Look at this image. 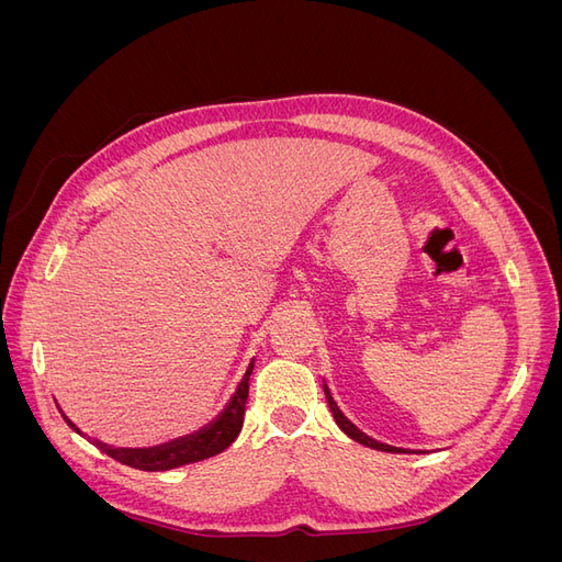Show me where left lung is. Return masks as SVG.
I'll return each mask as SVG.
<instances>
[{
  "label": "left lung",
  "instance_id": "1",
  "mask_svg": "<svg viewBox=\"0 0 562 562\" xmlns=\"http://www.w3.org/2000/svg\"><path fill=\"white\" fill-rule=\"evenodd\" d=\"M323 391H326V398H328V405H330V413H333V417H335V422H337V427L342 429L349 438H353L356 443H361V446H366V448H372V450H382V452H422V450H405V448H394V446H386V443H380V440H375V438H370L368 434H363L359 427H356V424L339 411V405H337V401L333 398V394H330V389H328V384L323 382Z\"/></svg>",
  "mask_w": 562,
  "mask_h": 562
}]
</instances>
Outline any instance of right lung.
I'll return each mask as SVG.
<instances>
[{
	"label": "right lung",
	"instance_id": "1",
	"mask_svg": "<svg viewBox=\"0 0 562 562\" xmlns=\"http://www.w3.org/2000/svg\"><path fill=\"white\" fill-rule=\"evenodd\" d=\"M252 363L255 361L248 363L246 375L241 378L239 386H236L229 403L225 405V411L220 413L211 424H206V427H201L194 434H187V436L168 440V443L151 446V448H112L98 438H89V440L98 450H103L105 454L116 459V462H122L133 469H140V471L178 469V467L201 462V459H209L217 452H223L225 448H229L234 443L236 436H239V431L244 427V413H246V401H248V380L252 372ZM60 415L77 434H81L77 424L67 419V415L63 411H60Z\"/></svg>",
	"mask_w": 562,
	"mask_h": 562
}]
</instances>
